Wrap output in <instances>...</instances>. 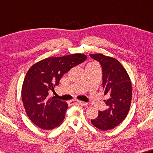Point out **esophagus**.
<instances>
[{"label":"esophagus","mask_w":153,"mask_h":153,"mask_svg":"<svg viewBox=\"0 0 153 153\" xmlns=\"http://www.w3.org/2000/svg\"><path fill=\"white\" fill-rule=\"evenodd\" d=\"M78 104L79 105H82V106H86V105H88V103H86V102H82V101H80V100H78V101H76V100H73V101H70L69 102V105H73V104Z\"/></svg>","instance_id":"esophagus-1"}]
</instances>
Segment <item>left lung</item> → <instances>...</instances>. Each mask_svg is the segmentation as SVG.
I'll return each instance as SVG.
<instances>
[{
  "instance_id": "left-lung-1",
  "label": "left lung",
  "mask_w": 153,
  "mask_h": 153,
  "mask_svg": "<svg viewBox=\"0 0 153 153\" xmlns=\"http://www.w3.org/2000/svg\"><path fill=\"white\" fill-rule=\"evenodd\" d=\"M90 55L100 63L104 95L109 96L104 100L108 109L99 111L98 117L91 123L97 128L106 131L114 128L126 118L131 104L132 84L126 70L115 58L102 53Z\"/></svg>"
}]
</instances>
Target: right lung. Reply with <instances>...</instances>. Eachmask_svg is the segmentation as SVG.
Here are the masks:
<instances>
[{
	"instance_id": "1",
	"label": "right lung",
	"mask_w": 153,
	"mask_h": 153,
	"mask_svg": "<svg viewBox=\"0 0 153 153\" xmlns=\"http://www.w3.org/2000/svg\"><path fill=\"white\" fill-rule=\"evenodd\" d=\"M86 59L82 53L48 57L35 63L27 71L21 89L22 100L27 115L40 128L51 130L62 123L68 105L49 98V92L59 85L63 75Z\"/></svg>"
}]
</instances>
